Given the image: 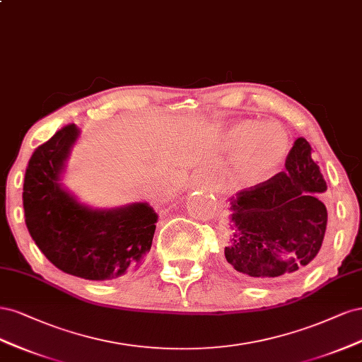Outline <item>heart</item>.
<instances>
[{
  "label": "heart",
  "mask_w": 362,
  "mask_h": 362,
  "mask_svg": "<svg viewBox=\"0 0 362 362\" xmlns=\"http://www.w3.org/2000/svg\"><path fill=\"white\" fill-rule=\"evenodd\" d=\"M227 144L236 147L235 170L247 185L269 179L290 150L287 131L274 122L245 120L233 124L227 132Z\"/></svg>",
  "instance_id": "obj_1"
}]
</instances>
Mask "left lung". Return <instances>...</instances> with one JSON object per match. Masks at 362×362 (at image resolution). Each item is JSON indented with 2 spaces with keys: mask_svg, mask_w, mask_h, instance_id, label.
<instances>
[{
  "mask_svg": "<svg viewBox=\"0 0 362 362\" xmlns=\"http://www.w3.org/2000/svg\"><path fill=\"white\" fill-rule=\"evenodd\" d=\"M326 182L299 136L286 159V173L230 198L228 264L252 279H274L308 269L326 231L328 212L320 200Z\"/></svg>",
  "mask_w": 362,
  "mask_h": 362,
  "instance_id": "1",
  "label": "left lung"
}]
</instances>
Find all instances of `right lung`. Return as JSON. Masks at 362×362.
Returning a JSON list of instances; mask_svg holds the SVG:
<instances>
[{"label":"right lung","mask_w":362,"mask_h":362,"mask_svg":"<svg viewBox=\"0 0 362 362\" xmlns=\"http://www.w3.org/2000/svg\"><path fill=\"white\" fill-rule=\"evenodd\" d=\"M81 135L67 124L39 146L24 180L25 224L33 240L58 269L91 281L131 272L150 251L158 214L148 203L99 209L78 202L63 183Z\"/></svg>","instance_id":"right-lung-1"}]
</instances>
